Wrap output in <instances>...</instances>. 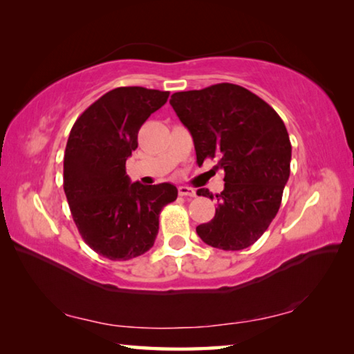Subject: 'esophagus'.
Returning a JSON list of instances; mask_svg holds the SVG:
<instances>
[{
    "instance_id": "34e87169",
    "label": "esophagus",
    "mask_w": 354,
    "mask_h": 354,
    "mask_svg": "<svg viewBox=\"0 0 354 354\" xmlns=\"http://www.w3.org/2000/svg\"><path fill=\"white\" fill-rule=\"evenodd\" d=\"M178 194H179V196H184V198H194V196L196 195L195 190L192 187H187V185H179Z\"/></svg>"
}]
</instances>
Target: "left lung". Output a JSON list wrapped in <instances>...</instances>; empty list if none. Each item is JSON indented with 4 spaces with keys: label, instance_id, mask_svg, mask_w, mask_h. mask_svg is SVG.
<instances>
[{
    "label": "left lung",
    "instance_id": "left-lung-1",
    "mask_svg": "<svg viewBox=\"0 0 354 354\" xmlns=\"http://www.w3.org/2000/svg\"><path fill=\"white\" fill-rule=\"evenodd\" d=\"M170 104L190 131L196 162L217 159L215 167L225 171L214 218L196 226V232L214 248H248L278 214L290 175L292 145L284 122L262 98L230 82L176 92ZM196 194L214 200L207 189Z\"/></svg>",
    "mask_w": 354,
    "mask_h": 354
}]
</instances>
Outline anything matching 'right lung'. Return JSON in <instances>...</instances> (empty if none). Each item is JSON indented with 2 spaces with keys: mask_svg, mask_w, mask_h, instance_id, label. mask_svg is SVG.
I'll return each instance as SVG.
<instances>
[{
  "mask_svg": "<svg viewBox=\"0 0 354 354\" xmlns=\"http://www.w3.org/2000/svg\"><path fill=\"white\" fill-rule=\"evenodd\" d=\"M169 95L117 87L88 106L70 131L64 154L65 196L84 242L111 261L147 253L158 236L160 211L178 196L173 184H131L127 175L140 127Z\"/></svg>",
  "mask_w": 354,
  "mask_h": 354,
  "instance_id": "1",
  "label": "right lung"
}]
</instances>
